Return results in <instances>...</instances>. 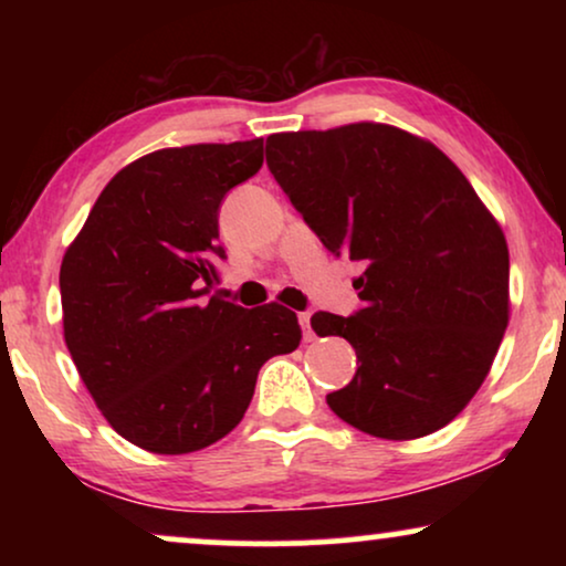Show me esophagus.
Returning a JSON list of instances; mask_svg holds the SVG:
<instances>
[{"label":"esophagus","mask_w":566,"mask_h":566,"mask_svg":"<svg viewBox=\"0 0 566 566\" xmlns=\"http://www.w3.org/2000/svg\"><path fill=\"white\" fill-rule=\"evenodd\" d=\"M298 322H301V329H304V339H314V332H312V314L301 312V314H298Z\"/></svg>","instance_id":"obj_1"}]
</instances>
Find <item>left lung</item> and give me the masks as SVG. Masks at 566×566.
Here are the masks:
<instances>
[{"label":"left lung","instance_id":"obj_1","mask_svg":"<svg viewBox=\"0 0 566 566\" xmlns=\"http://www.w3.org/2000/svg\"><path fill=\"white\" fill-rule=\"evenodd\" d=\"M265 154L306 227L363 268L358 312L312 316L360 363L329 409L376 438L440 430L482 386L507 327L497 221L443 151L394 126L275 134Z\"/></svg>","mask_w":566,"mask_h":566}]
</instances>
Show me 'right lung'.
Listing matches in <instances>:
<instances>
[{"instance_id": "1", "label": "right lung", "mask_w": 566, "mask_h": 566, "mask_svg": "<svg viewBox=\"0 0 566 566\" xmlns=\"http://www.w3.org/2000/svg\"><path fill=\"white\" fill-rule=\"evenodd\" d=\"M262 167V138L161 149L123 167L61 262L64 339L105 420L180 455L242 422L262 363L293 353L291 308L211 293L219 211Z\"/></svg>"}]
</instances>
